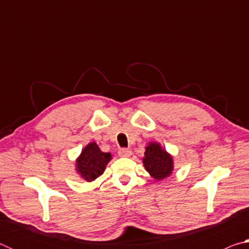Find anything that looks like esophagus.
Returning a JSON list of instances; mask_svg holds the SVG:
<instances>
[{"instance_id": "esophagus-1", "label": "esophagus", "mask_w": 249, "mask_h": 249, "mask_svg": "<svg viewBox=\"0 0 249 249\" xmlns=\"http://www.w3.org/2000/svg\"><path fill=\"white\" fill-rule=\"evenodd\" d=\"M119 155L121 157H129V156L132 155V150L129 148H121L119 150Z\"/></svg>"}]
</instances>
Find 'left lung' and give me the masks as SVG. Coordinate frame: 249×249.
<instances>
[{
  "instance_id": "1",
  "label": "left lung",
  "mask_w": 249,
  "mask_h": 249,
  "mask_svg": "<svg viewBox=\"0 0 249 249\" xmlns=\"http://www.w3.org/2000/svg\"><path fill=\"white\" fill-rule=\"evenodd\" d=\"M144 167L150 176L156 180L165 179L169 177L174 169L172 157L157 142H150L146 147L145 157L142 159Z\"/></svg>"
}]
</instances>
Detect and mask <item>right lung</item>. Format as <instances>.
<instances>
[{
    "instance_id": "add662e5",
    "label": "right lung",
    "mask_w": 249,
    "mask_h": 249,
    "mask_svg": "<svg viewBox=\"0 0 249 249\" xmlns=\"http://www.w3.org/2000/svg\"><path fill=\"white\" fill-rule=\"evenodd\" d=\"M109 160L111 154L103 153L95 142H90L84 147L81 155L77 159V171L84 180L90 182L103 174Z\"/></svg>"
}]
</instances>
